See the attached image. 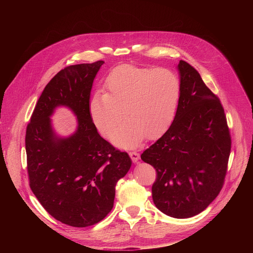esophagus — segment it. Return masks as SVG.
I'll use <instances>...</instances> for the list:
<instances>
[{
	"instance_id": "esophagus-1",
	"label": "esophagus",
	"mask_w": 253,
	"mask_h": 253,
	"mask_svg": "<svg viewBox=\"0 0 253 253\" xmlns=\"http://www.w3.org/2000/svg\"><path fill=\"white\" fill-rule=\"evenodd\" d=\"M129 156L131 157V159H132V161H133L134 163L138 162V160L140 159V154H139V153H137V152H135V151L129 152Z\"/></svg>"
}]
</instances>
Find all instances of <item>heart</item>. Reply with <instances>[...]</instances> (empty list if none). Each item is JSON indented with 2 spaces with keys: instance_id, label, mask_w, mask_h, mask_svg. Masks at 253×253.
<instances>
[{
  "instance_id": "1",
  "label": "heart",
  "mask_w": 253,
  "mask_h": 253,
  "mask_svg": "<svg viewBox=\"0 0 253 253\" xmlns=\"http://www.w3.org/2000/svg\"><path fill=\"white\" fill-rule=\"evenodd\" d=\"M105 89L107 92L97 90L91 96L90 118L96 129L108 137L125 113L127 121L111 137L123 149L136 148L146 137L155 139L166 132L181 96V82L174 71L134 65L113 69L105 80Z\"/></svg>"
}]
</instances>
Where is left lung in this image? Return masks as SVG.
I'll use <instances>...</instances> for the list:
<instances>
[{"instance_id": "obj_1", "label": "left lung", "mask_w": 253, "mask_h": 253, "mask_svg": "<svg viewBox=\"0 0 253 253\" xmlns=\"http://www.w3.org/2000/svg\"><path fill=\"white\" fill-rule=\"evenodd\" d=\"M177 69L181 96L175 118L141 159L157 172L152 185L155 206L171 217L189 218L219 194L231 137L218 97L187 62L181 60Z\"/></svg>"}]
</instances>
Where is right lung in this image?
Masks as SVG:
<instances>
[{"label": "right lung", "instance_id": "add662e5", "mask_svg": "<svg viewBox=\"0 0 253 253\" xmlns=\"http://www.w3.org/2000/svg\"><path fill=\"white\" fill-rule=\"evenodd\" d=\"M104 61L64 68L42 92L26 131L30 187L46 211L64 224L87 227L104 219L115 186L131 167L126 152L103 139L89 114L93 81ZM78 117L74 134L59 137L49 117L57 106Z\"/></svg>", "mask_w": 253, "mask_h": 253}]
</instances>
